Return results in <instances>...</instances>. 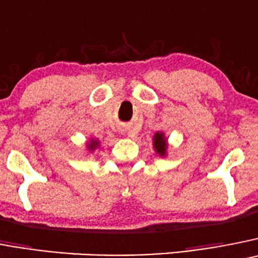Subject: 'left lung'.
Segmentation results:
<instances>
[{"mask_svg": "<svg viewBox=\"0 0 258 258\" xmlns=\"http://www.w3.org/2000/svg\"><path fill=\"white\" fill-rule=\"evenodd\" d=\"M153 145H155L156 152L160 156H164L166 152V143H165V138L162 134L156 133V136L153 137Z\"/></svg>", "mask_w": 258, "mask_h": 258, "instance_id": "1", "label": "left lung"}]
</instances>
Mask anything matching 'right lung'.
Instances as JSON below:
<instances>
[{
  "label": "right lung",
  "instance_id": "right-lung-1",
  "mask_svg": "<svg viewBox=\"0 0 258 258\" xmlns=\"http://www.w3.org/2000/svg\"><path fill=\"white\" fill-rule=\"evenodd\" d=\"M88 146H89V147H91V150H93V148L97 146V142L96 141H92L91 145H88Z\"/></svg>",
  "mask_w": 258,
  "mask_h": 258
}]
</instances>
